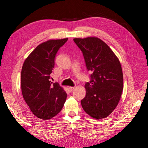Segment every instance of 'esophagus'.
I'll return each instance as SVG.
<instances>
[{
  "label": "esophagus",
  "instance_id": "esophagus-1",
  "mask_svg": "<svg viewBox=\"0 0 148 148\" xmlns=\"http://www.w3.org/2000/svg\"><path fill=\"white\" fill-rule=\"evenodd\" d=\"M68 89H69V92H72L74 89V87H69Z\"/></svg>",
  "mask_w": 148,
  "mask_h": 148
}]
</instances>
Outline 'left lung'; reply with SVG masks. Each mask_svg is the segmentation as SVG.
Masks as SVG:
<instances>
[{"instance_id":"8db88e82","label":"left lung","mask_w":148,"mask_h":148,"mask_svg":"<svg viewBox=\"0 0 148 148\" xmlns=\"http://www.w3.org/2000/svg\"><path fill=\"white\" fill-rule=\"evenodd\" d=\"M83 53L90 81L85 84L86 94L81 104L84 112L95 119L105 118L118 106L123 90L121 63L104 41L96 37L74 38Z\"/></svg>"}]
</instances>
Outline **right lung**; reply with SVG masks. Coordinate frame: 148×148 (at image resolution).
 Returning a JSON list of instances; mask_svg holds the SVG:
<instances>
[{
  "mask_svg": "<svg viewBox=\"0 0 148 148\" xmlns=\"http://www.w3.org/2000/svg\"><path fill=\"white\" fill-rule=\"evenodd\" d=\"M68 38L51 40L39 45L23 64L21 86L23 98L36 117L50 119L62 110L66 93L58 83L50 81L56 54Z\"/></svg>",
  "mask_w": 148,
  "mask_h": 148,
  "instance_id": "add662e5",
  "label": "right lung"
}]
</instances>
